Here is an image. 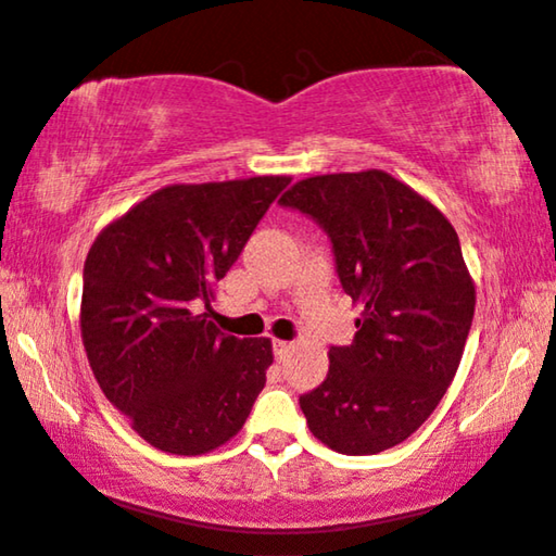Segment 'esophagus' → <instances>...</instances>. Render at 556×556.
Returning a JSON list of instances; mask_svg holds the SVG:
<instances>
[{
  "mask_svg": "<svg viewBox=\"0 0 556 556\" xmlns=\"http://www.w3.org/2000/svg\"><path fill=\"white\" fill-rule=\"evenodd\" d=\"M291 345H293V343L280 341V338H276V341H273V353H276V358H278V361L286 358L288 351H291Z\"/></svg>",
  "mask_w": 556,
  "mask_h": 556,
  "instance_id": "1",
  "label": "esophagus"
}]
</instances>
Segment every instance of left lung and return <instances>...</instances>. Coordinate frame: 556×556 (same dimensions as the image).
Returning a JSON list of instances; mask_svg holds the SVG:
<instances>
[{
    "label": "left lung",
    "instance_id": "left-lung-1",
    "mask_svg": "<svg viewBox=\"0 0 556 556\" xmlns=\"http://www.w3.org/2000/svg\"><path fill=\"white\" fill-rule=\"evenodd\" d=\"M280 205L328 232L361 305L353 343L328 351L326 381L301 396L308 429L349 456L396 446L444 399L471 328L477 291L454 225L383 170L313 175Z\"/></svg>",
    "mask_w": 556,
    "mask_h": 556
}]
</instances>
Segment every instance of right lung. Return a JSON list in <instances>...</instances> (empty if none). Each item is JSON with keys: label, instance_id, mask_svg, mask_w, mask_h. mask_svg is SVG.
Returning a JSON list of instances; mask_svg holds the SVG:
<instances>
[{"label": "right lung", "instance_id": "obj_1", "mask_svg": "<svg viewBox=\"0 0 556 556\" xmlns=\"http://www.w3.org/2000/svg\"><path fill=\"white\" fill-rule=\"evenodd\" d=\"M288 175L167 185L104 228L87 253L79 328L104 396L150 446L198 456L243 429L273 364L270 338L223 333L215 283Z\"/></svg>", "mask_w": 556, "mask_h": 556}]
</instances>
